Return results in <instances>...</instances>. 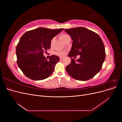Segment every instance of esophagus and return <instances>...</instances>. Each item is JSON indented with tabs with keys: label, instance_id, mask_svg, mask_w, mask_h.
Here are the masks:
<instances>
[{
	"label": "esophagus",
	"instance_id": "34e87169",
	"mask_svg": "<svg viewBox=\"0 0 122 122\" xmlns=\"http://www.w3.org/2000/svg\"><path fill=\"white\" fill-rule=\"evenodd\" d=\"M63 58H64V57H61L60 58V60H61H61H63Z\"/></svg>",
	"mask_w": 122,
	"mask_h": 122
}]
</instances>
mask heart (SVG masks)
Returning a JSON list of instances; mask_svg holds the SVG:
<instances>
[{
    "instance_id": "obj_1",
    "label": "heart",
    "mask_w": 122,
    "mask_h": 122,
    "mask_svg": "<svg viewBox=\"0 0 122 122\" xmlns=\"http://www.w3.org/2000/svg\"><path fill=\"white\" fill-rule=\"evenodd\" d=\"M69 36L68 35L66 34H62L61 35L60 37H61V39L62 41H64L65 39L66 38V37H67V36ZM53 40H54V39H53L52 40V42L53 41ZM58 54L61 55V54H62V53H61V52H60V53H58Z\"/></svg>"
}]
</instances>
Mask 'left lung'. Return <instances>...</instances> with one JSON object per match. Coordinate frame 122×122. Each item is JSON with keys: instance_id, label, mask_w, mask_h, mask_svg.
<instances>
[{"instance_id": "1", "label": "left lung", "mask_w": 122, "mask_h": 122, "mask_svg": "<svg viewBox=\"0 0 122 122\" xmlns=\"http://www.w3.org/2000/svg\"><path fill=\"white\" fill-rule=\"evenodd\" d=\"M73 41L68 56L80 55L75 61L71 58L66 68L70 76L80 81H86L100 71L106 57L105 47L101 38L96 33L85 27L65 29Z\"/></svg>"}]
</instances>
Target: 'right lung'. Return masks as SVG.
<instances>
[{
	"instance_id": "right-lung-1",
	"label": "right lung",
	"mask_w": 122,
	"mask_h": 122,
	"mask_svg": "<svg viewBox=\"0 0 122 122\" xmlns=\"http://www.w3.org/2000/svg\"><path fill=\"white\" fill-rule=\"evenodd\" d=\"M63 30L40 27L27 31L21 36L16 47L17 62L28 78L41 80L52 74L60 58L52 55L48 61L44 53L50 48L51 41L54 36Z\"/></svg>"
}]
</instances>
